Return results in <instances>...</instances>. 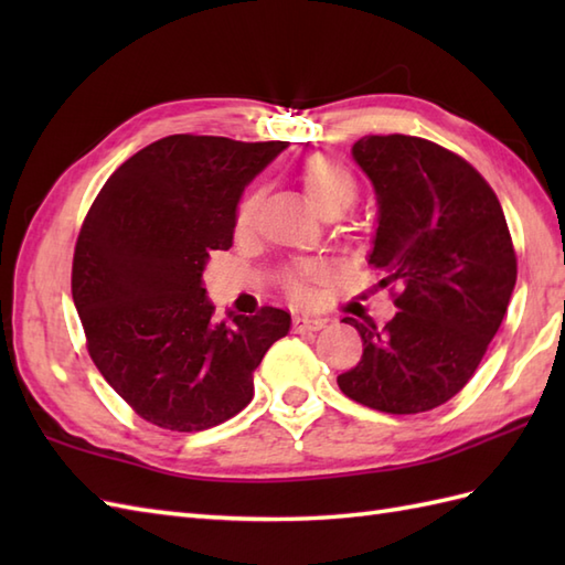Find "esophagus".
Here are the masks:
<instances>
[{"mask_svg":"<svg viewBox=\"0 0 565 565\" xmlns=\"http://www.w3.org/2000/svg\"><path fill=\"white\" fill-rule=\"evenodd\" d=\"M326 318H313V316H296L294 318V328L298 332H306V330H320L326 328Z\"/></svg>","mask_w":565,"mask_h":565,"instance_id":"esophagus-1","label":"esophagus"}]
</instances>
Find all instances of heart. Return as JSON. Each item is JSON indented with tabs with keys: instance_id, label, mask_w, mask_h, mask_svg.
Here are the masks:
<instances>
[{
	"instance_id": "1",
	"label": "heart",
	"mask_w": 565,
	"mask_h": 565,
	"mask_svg": "<svg viewBox=\"0 0 565 565\" xmlns=\"http://www.w3.org/2000/svg\"><path fill=\"white\" fill-rule=\"evenodd\" d=\"M298 179L306 189L310 203L322 213L332 206H347L350 209L356 199V179L350 167L340 162L338 158H330V154H310V158L298 167ZM259 194L243 196L235 209V231L247 233L255 221ZM326 276V267L316 262H306L301 267L291 269L284 276L286 289L294 298H308L310 296V284L320 281Z\"/></svg>"
}]
</instances>
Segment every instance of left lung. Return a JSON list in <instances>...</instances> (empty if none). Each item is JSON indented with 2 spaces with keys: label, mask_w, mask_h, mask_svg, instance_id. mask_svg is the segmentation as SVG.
<instances>
[{
  "label": "left lung",
  "mask_w": 565,
  "mask_h": 565,
  "mask_svg": "<svg viewBox=\"0 0 565 565\" xmlns=\"http://www.w3.org/2000/svg\"><path fill=\"white\" fill-rule=\"evenodd\" d=\"M352 158L374 184L369 264L398 284L386 328L344 318L364 354L338 376L347 398L391 415L447 403L481 364L518 281L500 201L459 154L413 136H364Z\"/></svg>",
  "instance_id": "8db88e82"
}]
</instances>
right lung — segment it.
Returning <instances> with one entry per match:
<instances>
[{
  "label": "right lung",
  "mask_w": 565,
  "mask_h": 565,
  "mask_svg": "<svg viewBox=\"0 0 565 565\" xmlns=\"http://www.w3.org/2000/svg\"><path fill=\"white\" fill-rule=\"evenodd\" d=\"M284 140L167 136L109 177L84 218L72 262V301L89 356L109 386L148 419L199 431L252 401V374L289 334L291 316L213 320L203 269L231 249L245 186Z\"/></svg>",
  "instance_id": "add662e5"
}]
</instances>
